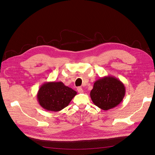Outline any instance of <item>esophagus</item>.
<instances>
[{
    "label": "esophagus",
    "mask_w": 155,
    "mask_h": 155,
    "mask_svg": "<svg viewBox=\"0 0 155 155\" xmlns=\"http://www.w3.org/2000/svg\"><path fill=\"white\" fill-rule=\"evenodd\" d=\"M77 91H78V92L79 93H83V92H84L83 89L82 88V87H78V88H77Z\"/></svg>",
    "instance_id": "esophagus-1"
}]
</instances>
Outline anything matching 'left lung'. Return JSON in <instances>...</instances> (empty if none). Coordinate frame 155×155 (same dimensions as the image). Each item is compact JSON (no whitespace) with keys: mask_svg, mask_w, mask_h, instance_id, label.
Returning a JSON list of instances; mask_svg holds the SVG:
<instances>
[{"mask_svg":"<svg viewBox=\"0 0 155 155\" xmlns=\"http://www.w3.org/2000/svg\"><path fill=\"white\" fill-rule=\"evenodd\" d=\"M125 95L124 84L119 79L110 75L96 80L90 93L93 103L103 110L117 106Z\"/></svg>","mask_w":155,"mask_h":155,"instance_id":"8db88e82","label":"left lung"}]
</instances>
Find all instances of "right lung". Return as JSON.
<instances>
[{
  "instance_id": "1",
  "label": "right lung",
  "mask_w": 155,
  "mask_h": 155,
  "mask_svg": "<svg viewBox=\"0 0 155 155\" xmlns=\"http://www.w3.org/2000/svg\"><path fill=\"white\" fill-rule=\"evenodd\" d=\"M77 92L62 82H45L40 86L37 97L45 110L59 111L68 106Z\"/></svg>"
}]
</instances>
